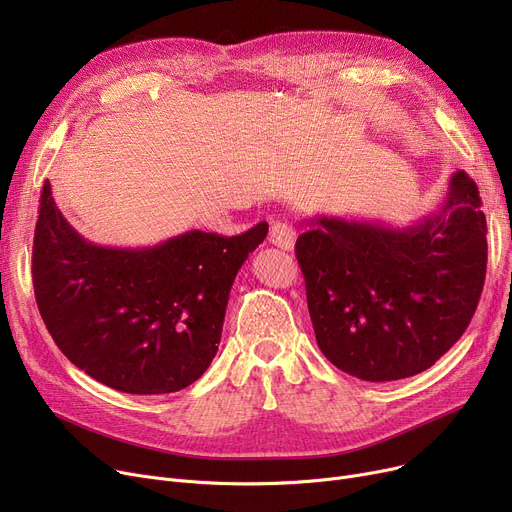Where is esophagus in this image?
<instances>
[{
	"mask_svg": "<svg viewBox=\"0 0 512 512\" xmlns=\"http://www.w3.org/2000/svg\"><path fill=\"white\" fill-rule=\"evenodd\" d=\"M294 240H297V232H294L292 224L278 220L270 226V242H272V245H276L284 251H292Z\"/></svg>",
	"mask_w": 512,
	"mask_h": 512,
	"instance_id": "esophagus-1",
	"label": "esophagus"
}]
</instances>
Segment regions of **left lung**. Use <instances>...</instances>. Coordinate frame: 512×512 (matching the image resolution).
Returning a JSON list of instances; mask_svg holds the SVG:
<instances>
[{
    "mask_svg": "<svg viewBox=\"0 0 512 512\" xmlns=\"http://www.w3.org/2000/svg\"><path fill=\"white\" fill-rule=\"evenodd\" d=\"M477 184L459 170L436 213L392 228L317 215L297 238L317 346L365 382L411 378L463 336L488 265Z\"/></svg>",
    "mask_w": 512,
    "mask_h": 512,
    "instance_id": "obj_1",
    "label": "left lung"
}]
</instances>
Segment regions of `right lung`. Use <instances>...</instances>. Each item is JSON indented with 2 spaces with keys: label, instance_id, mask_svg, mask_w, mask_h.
Masks as SVG:
<instances>
[{
  "label": "right lung",
  "instance_id": "add662e5",
  "mask_svg": "<svg viewBox=\"0 0 512 512\" xmlns=\"http://www.w3.org/2000/svg\"><path fill=\"white\" fill-rule=\"evenodd\" d=\"M267 234L191 230L155 247H99L56 207L45 180L33 242L39 313L60 351L128 394L197 382L218 353L232 282Z\"/></svg>",
  "mask_w": 512,
  "mask_h": 512
}]
</instances>
